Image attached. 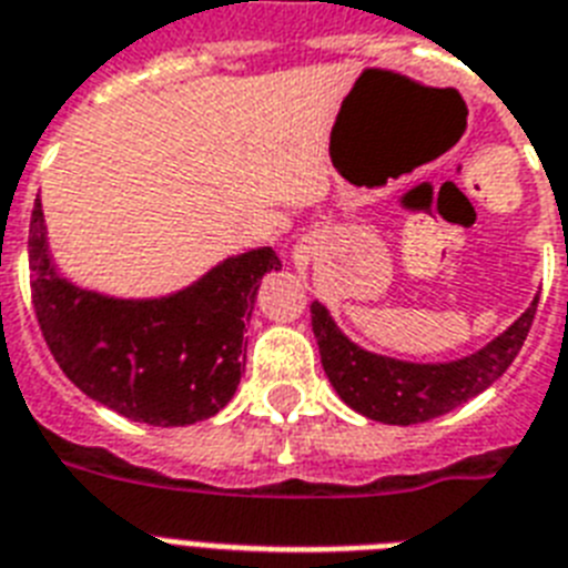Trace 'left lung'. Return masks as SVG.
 Instances as JSON below:
<instances>
[{"label": "left lung", "mask_w": 568, "mask_h": 568, "mask_svg": "<svg viewBox=\"0 0 568 568\" xmlns=\"http://www.w3.org/2000/svg\"><path fill=\"white\" fill-rule=\"evenodd\" d=\"M311 313L322 365L336 395L365 418L409 426L447 415L503 377L531 331L537 298L503 336L487 342L481 351L435 365L403 363L363 351L336 327L325 304L313 302Z\"/></svg>", "instance_id": "1"}]
</instances>
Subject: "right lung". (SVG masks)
Returning a JSON list of instances; mask_svg holds the SVG:
<instances>
[{
  "instance_id": "right-lung-1",
  "label": "right lung",
  "mask_w": 568,
  "mask_h": 568,
  "mask_svg": "<svg viewBox=\"0 0 568 568\" xmlns=\"http://www.w3.org/2000/svg\"><path fill=\"white\" fill-rule=\"evenodd\" d=\"M28 266L45 345L83 395L139 424L189 426L232 400L257 287L281 261L264 246L226 257L165 298H110L58 275L37 200Z\"/></svg>"
}]
</instances>
